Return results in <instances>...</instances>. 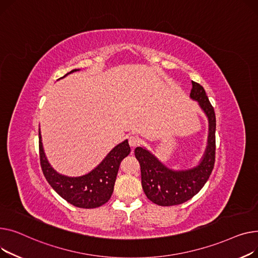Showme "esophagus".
I'll return each mask as SVG.
<instances>
[{
  "label": "esophagus",
  "mask_w": 258,
  "mask_h": 258,
  "mask_svg": "<svg viewBox=\"0 0 258 258\" xmlns=\"http://www.w3.org/2000/svg\"><path fill=\"white\" fill-rule=\"evenodd\" d=\"M128 142H129V145H130V147H132V148H135L136 146H139V144H140V139L138 138V136L131 135V136H129Z\"/></svg>",
  "instance_id": "1"
}]
</instances>
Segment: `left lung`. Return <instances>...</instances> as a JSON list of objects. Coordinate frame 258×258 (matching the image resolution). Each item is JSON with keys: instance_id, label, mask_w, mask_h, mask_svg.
Returning <instances> with one entry per match:
<instances>
[{"instance_id": "obj_1", "label": "left lung", "mask_w": 258, "mask_h": 258, "mask_svg": "<svg viewBox=\"0 0 258 258\" xmlns=\"http://www.w3.org/2000/svg\"><path fill=\"white\" fill-rule=\"evenodd\" d=\"M190 98L198 101L208 118V140L205 153L198 165L188 170L174 171L165 166L143 147L134 150L141 164L142 186L147 198L160 206L184 203L198 194L214 170L216 160V114L202 85L191 81Z\"/></svg>"}]
</instances>
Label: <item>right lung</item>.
I'll return each instance as SVG.
<instances>
[{"label": "right lung", "mask_w": 258, "mask_h": 258, "mask_svg": "<svg viewBox=\"0 0 258 258\" xmlns=\"http://www.w3.org/2000/svg\"><path fill=\"white\" fill-rule=\"evenodd\" d=\"M76 71L79 70H73L67 75ZM130 151L126 140L115 146L102 162L88 174L79 177H69L57 173L49 163L43 152L39 131V158L45 179L61 198L80 208H96L110 199L119 163L129 155Z\"/></svg>", "instance_id": "obj_1"}]
</instances>
